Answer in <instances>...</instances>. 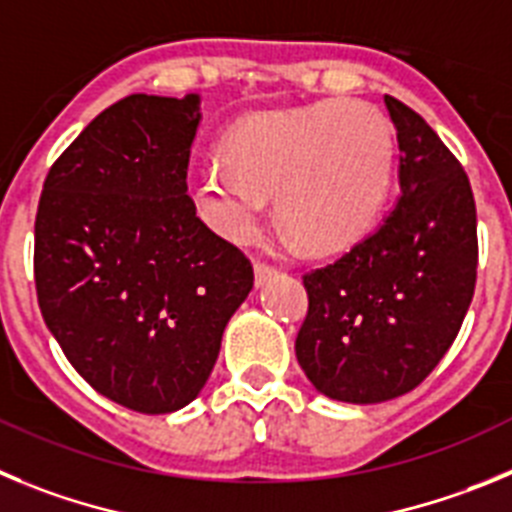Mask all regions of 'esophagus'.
I'll use <instances>...</instances> for the list:
<instances>
[{
  "label": "esophagus",
  "instance_id": "1",
  "mask_svg": "<svg viewBox=\"0 0 512 512\" xmlns=\"http://www.w3.org/2000/svg\"><path fill=\"white\" fill-rule=\"evenodd\" d=\"M278 273L273 265H265V262H255V285H265L267 280Z\"/></svg>",
  "mask_w": 512,
  "mask_h": 512
}]
</instances>
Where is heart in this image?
<instances>
[{
	"label": "heart",
	"mask_w": 512,
	"mask_h": 512,
	"mask_svg": "<svg viewBox=\"0 0 512 512\" xmlns=\"http://www.w3.org/2000/svg\"><path fill=\"white\" fill-rule=\"evenodd\" d=\"M395 137L365 101H321L239 122L224 163L191 173L193 199L211 227L234 242L260 229L267 196L278 219L308 252H336L365 237L393 178Z\"/></svg>",
	"instance_id": "b5f03b06"
}]
</instances>
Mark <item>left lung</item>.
<instances>
[{
  "instance_id": "obj_1",
  "label": "left lung",
  "mask_w": 512,
  "mask_h": 512,
  "mask_svg": "<svg viewBox=\"0 0 512 512\" xmlns=\"http://www.w3.org/2000/svg\"><path fill=\"white\" fill-rule=\"evenodd\" d=\"M400 193L375 232L303 275L296 357L319 393L382 403L418 388L457 339L477 283V209L462 163L426 119L385 96Z\"/></svg>"
}]
</instances>
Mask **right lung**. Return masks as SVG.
Instances as JSON below:
<instances>
[{"label":"right lung","instance_id":"add662e5","mask_svg":"<svg viewBox=\"0 0 512 512\" xmlns=\"http://www.w3.org/2000/svg\"><path fill=\"white\" fill-rule=\"evenodd\" d=\"M199 96L132 94L50 165L35 216L40 313L96 393L173 413L209 380L255 283L188 196Z\"/></svg>","mask_w":512,"mask_h":512}]
</instances>
